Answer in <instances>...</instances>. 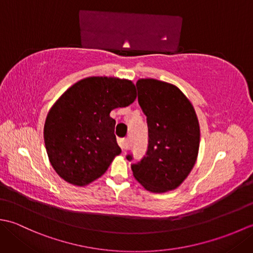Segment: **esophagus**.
Masks as SVG:
<instances>
[{
	"instance_id": "34e87169",
	"label": "esophagus",
	"mask_w": 253,
	"mask_h": 253,
	"mask_svg": "<svg viewBox=\"0 0 253 253\" xmlns=\"http://www.w3.org/2000/svg\"><path fill=\"white\" fill-rule=\"evenodd\" d=\"M118 144H120L121 148L123 149V151H125V150L128 149V144H127L126 139H120V140H118Z\"/></svg>"
}]
</instances>
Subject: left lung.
I'll return each instance as SVG.
<instances>
[{
  "mask_svg": "<svg viewBox=\"0 0 253 253\" xmlns=\"http://www.w3.org/2000/svg\"><path fill=\"white\" fill-rule=\"evenodd\" d=\"M138 102L147 116L146 157L131 165L136 180L147 190L163 193L178 188L196 164L200 126L189 99L173 84L141 78ZM131 161V155L127 157Z\"/></svg>",
  "mask_w": 253,
  "mask_h": 253,
  "instance_id": "left-lung-1",
  "label": "left lung"
}]
</instances>
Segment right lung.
Listing matches in <instances>:
<instances>
[{
  "mask_svg": "<svg viewBox=\"0 0 253 253\" xmlns=\"http://www.w3.org/2000/svg\"><path fill=\"white\" fill-rule=\"evenodd\" d=\"M137 98L131 80L92 76L69 87L47 113L43 137L52 168L69 184L84 187L103 175L122 153L110 113Z\"/></svg>",
  "mask_w": 253,
  "mask_h": 253,
  "instance_id": "obj_1",
  "label": "right lung"
}]
</instances>
